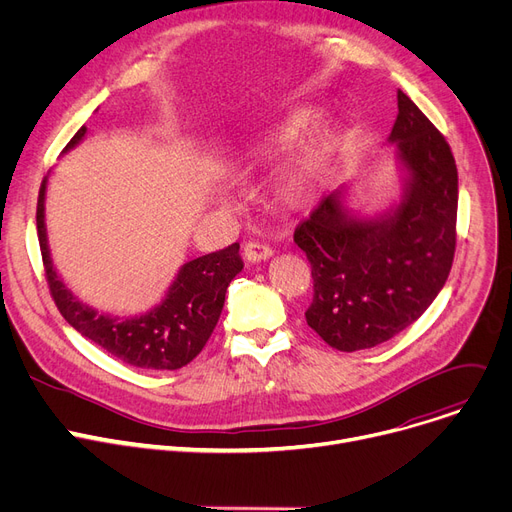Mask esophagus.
I'll use <instances>...</instances> for the list:
<instances>
[{
  "label": "esophagus",
  "instance_id": "34e87169",
  "mask_svg": "<svg viewBox=\"0 0 512 512\" xmlns=\"http://www.w3.org/2000/svg\"><path fill=\"white\" fill-rule=\"evenodd\" d=\"M273 256V248L262 244V242H246L244 244V258L248 262H260Z\"/></svg>",
  "mask_w": 512,
  "mask_h": 512
}]
</instances>
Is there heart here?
I'll list each match as a JSON object with an SVG mask.
<instances>
[{
  "label": "heart",
  "mask_w": 512,
  "mask_h": 512,
  "mask_svg": "<svg viewBox=\"0 0 512 512\" xmlns=\"http://www.w3.org/2000/svg\"><path fill=\"white\" fill-rule=\"evenodd\" d=\"M306 124H308L306 115L293 117V122H289V126H285V130L279 134V140L293 138ZM335 140L337 136L333 130L320 132L304 153L295 157L291 165H287V169L281 173L279 194L289 206H304L314 196L320 163L326 157L328 150L333 148Z\"/></svg>",
  "instance_id": "b5f03b06"
}]
</instances>
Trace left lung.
Segmentation results:
<instances>
[{"label": "left lung", "mask_w": 512, "mask_h": 512, "mask_svg": "<svg viewBox=\"0 0 512 512\" xmlns=\"http://www.w3.org/2000/svg\"><path fill=\"white\" fill-rule=\"evenodd\" d=\"M397 103L390 140L411 175L401 206L382 221H357L339 194H328L293 233L312 264L308 326L347 353L393 339L422 316L444 287L457 250L453 150L403 90Z\"/></svg>", "instance_id": "obj_1"}]
</instances>
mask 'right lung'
I'll list each match as a JSON object with an SVG mask.
<instances>
[{
  "label": "right lung",
  "mask_w": 512,
  "mask_h": 512,
  "mask_svg": "<svg viewBox=\"0 0 512 512\" xmlns=\"http://www.w3.org/2000/svg\"><path fill=\"white\" fill-rule=\"evenodd\" d=\"M84 134L86 128L82 126L66 150L76 146ZM43 200L45 179L37 202V235L49 293L68 324L119 362L134 368L179 370L188 366L213 335L225 304V291L231 279L244 268L239 244L184 264L167 297L155 310L142 316H109L80 304L53 270Z\"/></svg>",
  "instance_id": "obj_1"
}]
</instances>
